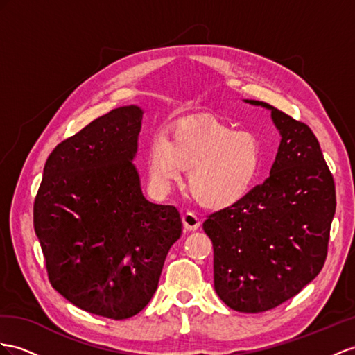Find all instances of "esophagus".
<instances>
[{
	"label": "esophagus",
	"instance_id": "1",
	"mask_svg": "<svg viewBox=\"0 0 355 355\" xmlns=\"http://www.w3.org/2000/svg\"><path fill=\"white\" fill-rule=\"evenodd\" d=\"M183 226L187 231H196L201 226V220L193 213H186L183 216Z\"/></svg>",
	"mask_w": 355,
	"mask_h": 355
}]
</instances>
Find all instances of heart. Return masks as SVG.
<instances>
[{
    "label": "heart",
    "mask_w": 355,
    "mask_h": 355,
    "mask_svg": "<svg viewBox=\"0 0 355 355\" xmlns=\"http://www.w3.org/2000/svg\"><path fill=\"white\" fill-rule=\"evenodd\" d=\"M147 163L157 193H169L187 169L186 186L195 201L207 208H225L255 186L262 150L255 133L232 130L214 118H195L177 124L166 138L154 136Z\"/></svg>",
    "instance_id": "heart-1"
}]
</instances>
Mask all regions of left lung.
<instances>
[{
  "mask_svg": "<svg viewBox=\"0 0 355 355\" xmlns=\"http://www.w3.org/2000/svg\"><path fill=\"white\" fill-rule=\"evenodd\" d=\"M271 112L280 144L270 177L208 216L214 289L237 312L258 313L293 298L320 275L336 211L333 175L309 125L258 100Z\"/></svg>",
  "mask_w": 355,
  "mask_h": 355,
  "instance_id": "8db88e82",
  "label": "left lung"
}]
</instances>
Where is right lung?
Segmentation results:
<instances>
[{
	"mask_svg": "<svg viewBox=\"0 0 355 355\" xmlns=\"http://www.w3.org/2000/svg\"><path fill=\"white\" fill-rule=\"evenodd\" d=\"M144 111L121 106L58 144L34 201L51 285L83 311L127 320L148 304L181 235L175 207L145 199L135 166Z\"/></svg>",
	"mask_w": 355,
	"mask_h": 355,
	"instance_id": "obj_1",
	"label": "right lung"
}]
</instances>
